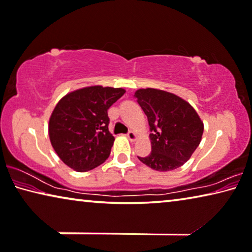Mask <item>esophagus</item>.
Segmentation results:
<instances>
[{"instance_id":"obj_1","label":"esophagus","mask_w":252,"mask_h":252,"mask_svg":"<svg viewBox=\"0 0 252 252\" xmlns=\"http://www.w3.org/2000/svg\"><path fill=\"white\" fill-rule=\"evenodd\" d=\"M127 137H128V139L130 142H135L137 139V134L135 133V131H129L128 134H127Z\"/></svg>"}]
</instances>
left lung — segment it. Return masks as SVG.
Wrapping results in <instances>:
<instances>
[{
  "label": "left lung",
  "instance_id": "obj_1",
  "mask_svg": "<svg viewBox=\"0 0 252 252\" xmlns=\"http://www.w3.org/2000/svg\"><path fill=\"white\" fill-rule=\"evenodd\" d=\"M135 98L152 131V151L138 160L160 172L184 165L202 141L204 123L197 111L179 95L160 89H138Z\"/></svg>",
  "mask_w": 252,
  "mask_h": 252
}]
</instances>
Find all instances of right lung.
<instances>
[{
  "mask_svg": "<svg viewBox=\"0 0 252 252\" xmlns=\"http://www.w3.org/2000/svg\"><path fill=\"white\" fill-rule=\"evenodd\" d=\"M122 88L84 87L68 92L48 123L50 144L62 161L77 172L102 164L115 137L108 129V109L125 94Z\"/></svg>",
  "mask_w": 252,
  "mask_h": 252,
  "instance_id": "right-lung-1",
  "label": "right lung"
}]
</instances>
